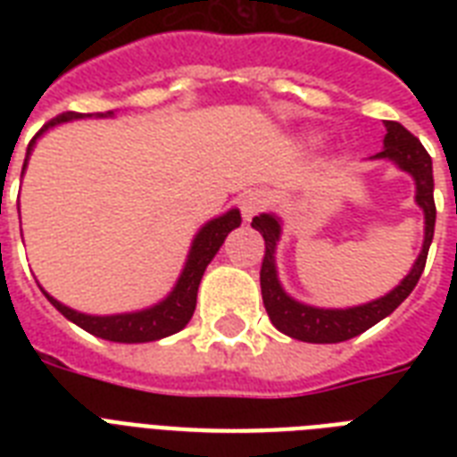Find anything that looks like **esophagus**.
<instances>
[{
    "label": "esophagus",
    "instance_id": "esophagus-1",
    "mask_svg": "<svg viewBox=\"0 0 457 457\" xmlns=\"http://www.w3.org/2000/svg\"><path fill=\"white\" fill-rule=\"evenodd\" d=\"M268 201H270V196H268V192H263V189H253V192L244 194L242 201H239L244 220H251L253 215L261 213V211L268 206Z\"/></svg>",
    "mask_w": 457,
    "mask_h": 457
}]
</instances>
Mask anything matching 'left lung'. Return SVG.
<instances>
[{
	"label": "left lung",
	"mask_w": 457,
	"mask_h": 457,
	"mask_svg": "<svg viewBox=\"0 0 457 457\" xmlns=\"http://www.w3.org/2000/svg\"><path fill=\"white\" fill-rule=\"evenodd\" d=\"M386 135H384V149L377 158H386L401 170L408 172L415 179V204L425 213V242L422 251L415 258L411 272L405 275L398 287H394L389 294H384L379 299L368 301V303L351 305V308H318L296 301L294 296L282 289V282L278 278V242L282 237V220L272 213H261L253 218L251 228L258 229L265 239V256L261 265V292H263V305L268 311V318L279 332L292 337V339L308 341V344H339V341L353 339L379 320L396 311L403 303L411 292L418 285L420 275L425 270L427 253L434 239V222H436V206H434V175H432V158L425 152V146L420 145L415 135L405 130L403 125L396 120L384 123Z\"/></svg>",
	"instance_id": "8db88e82"
}]
</instances>
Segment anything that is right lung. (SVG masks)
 Listing matches in <instances>:
<instances>
[{"mask_svg": "<svg viewBox=\"0 0 457 457\" xmlns=\"http://www.w3.org/2000/svg\"><path fill=\"white\" fill-rule=\"evenodd\" d=\"M113 111H106V113H75V111H66L61 113L54 120L42 128V130L32 137V142L28 145V154H25L23 172L28 168V158H30L32 149H35V142H37L46 130H52L56 125L68 123V120H80V118H111ZM242 225V215H239V208H229L228 213L218 215L213 220H208L204 228L194 235L192 246H189V253H187L185 268L179 272L178 282L172 287V292L165 296L163 301L149 305V308H142V311L132 312H116V315H87V312L73 311L68 308L61 301H56L54 296L42 289L49 303L56 308V311L68 318L71 322H75L78 327H82L85 332L95 334L99 339L106 341H118V344H146V341H158L163 337H170V334L179 332L182 327L192 320L194 308H196V292H199L201 278L206 272L208 263L213 261V256L220 251L225 237L232 232L235 228Z\"/></svg>", "mask_w": 457, "mask_h": 457, "instance_id": "right-lung-1", "label": "right lung"}]
</instances>
